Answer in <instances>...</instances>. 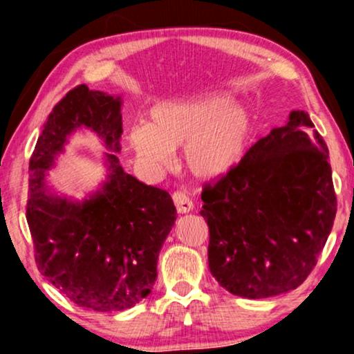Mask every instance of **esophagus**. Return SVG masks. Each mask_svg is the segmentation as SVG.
Returning <instances> with one entry per match:
<instances>
[{
  "instance_id": "34e87169",
  "label": "esophagus",
  "mask_w": 354,
  "mask_h": 354,
  "mask_svg": "<svg viewBox=\"0 0 354 354\" xmlns=\"http://www.w3.org/2000/svg\"><path fill=\"white\" fill-rule=\"evenodd\" d=\"M173 201H174V206H176L178 213L180 214L189 213V211H193V208H194L193 201L189 200V196L185 193V191H176V193L173 194Z\"/></svg>"
}]
</instances>
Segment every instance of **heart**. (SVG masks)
<instances>
[{
  "instance_id": "heart-1",
  "label": "heart",
  "mask_w": 354,
  "mask_h": 354,
  "mask_svg": "<svg viewBox=\"0 0 354 354\" xmlns=\"http://www.w3.org/2000/svg\"><path fill=\"white\" fill-rule=\"evenodd\" d=\"M253 129V118L231 93H205L156 106L148 124L129 129L128 143L151 169L171 165L174 149L183 146V165L191 176L213 181L241 163Z\"/></svg>"
}]
</instances>
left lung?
<instances>
[{"label":"left lung","mask_w":354,"mask_h":354,"mask_svg":"<svg viewBox=\"0 0 354 354\" xmlns=\"http://www.w3.org/2000/svg\"><path fill=\"white\" fill-rule=\"evenodd\" d=\"M306 111L251 146L233 171L203 189L211 274L259 299L296 290L316 265L336 216L328 146Z\"/></svg>","instance_id":"left-lung-1"}]
</instances>
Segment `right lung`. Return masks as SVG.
I'll return each mask as SVG.
<instances>
[{
    "mask_svg": "<svg viewBox=\"0 0 354 354\" xmlns=\"http://www.w3.org/2000/svg\"><path fill=\"white\" fill-rule=\"evenodd\" d=\"M121 96L80 84L53 108L30 160L26 219L39 273L81 308L124 311L156 281L161 246L176 208L168 191L148 186L120 165ZM89 129L107 148V178L83 201L46 185L73 132Z\"/></svg>",
    "mask_w": 354,
    "mask_h": 354,
    "instance_id": "1",
    "label": "right lung"
}]
</instances>
